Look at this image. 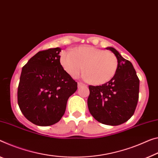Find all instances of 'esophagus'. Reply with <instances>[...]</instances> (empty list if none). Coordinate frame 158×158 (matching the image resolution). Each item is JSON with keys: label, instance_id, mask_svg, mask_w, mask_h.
<instances>
[{"label": "esophagus", "instance_id": "1", "mask_svg": "<svg viewBox=\"0 0 158 158\" xmlns=\"http://www.w3.org/2000/svg\"><path fill=\"white\" fill-rule=\"evenodd\" d=\"M77 87H87V85L85 84H84V83H82V82H77Z\"/></svg>", "mask_w": 158, "mask_h": 158}]
</instances>
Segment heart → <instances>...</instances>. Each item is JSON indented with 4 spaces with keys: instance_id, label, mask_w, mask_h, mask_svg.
I'll return each mask as SVG.
<instances>
[{
    "instance_id": "b5f03b06",
    "label": "heart",
    "mask_w": 158,
    "mask_h": 158,
    "mask_svg": "<svg viewBox=\"0 0 158 158\" xmlns=\"http://www.w3.org/2000/svg\"><path fill=\"white\" fill-rule=\"evenodd\" d=\"M60 62L65 71L74 78L81 75L85 66V77L94 85L109 82L118 69V60L114 54L88 46L64 52Z\"/></svg>"
}]
</instances>
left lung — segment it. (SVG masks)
Returning <instances> with one entry per match:
<instances>
[{"label": "left lung", "instance_id": "obj_1", "mask_svg": "<svg viewBox=\"0 0 158 158\" xmlns=\"http://www.w3.org/2000/svg\"><path fill=\"white\" fill-rule=\"evenodd\" d=\"M118 60V69L110 81L102 85H89L87 105L99 123L118 126L133 115L139 97V79L129 60L112 47H107Z\"/></svg>", "mask_w": 158, "mask_h": 158}]
</instances>
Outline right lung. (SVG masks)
<instances>
[{"label":"right lung","mask_w":158,"mask_h":158,"mask_svg":"<svg viewBox=\"0 0 158 158\" xmlns=\"http://www.w3.org/2000/svg\"><path fill=\"white\" fill-rule=\"evenodd\" d=\"M60 52L59 47L40 51L22 69L18 103L25 117L35 125L59 122L68 99L77 88V82L60 64Z\"/></svg>","instance_id":"obj_1"}]
</instances>
